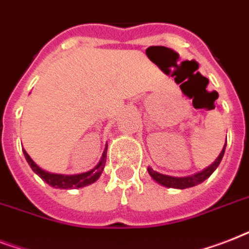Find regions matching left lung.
Segmentation results:
<instances>
[{"label":"left lung","instance_id":"left-lung-1","mask_svg":"<svg viewBox=\"0 0 249 249\" xmlns=\"http://www.w3.org/2000/svg\"><path fill=\"white\" fill-rule=\"evenodd\" d=\"M225 147H226V143H225L224 148H222V151L218 155L216 160H214V163L211 164V165L207 168V169L201 170L199 173L193 174V176H187V177H172V176H166V174H161L158 173L155 170L152 169L148 166V173L154 179H155L158 183L160 185L165 186V187H173V189H187V187H193V186H196L199 183H201L203 181H205L207 178L211 176V174L216 170V168L220 165L221 160H222V156L225 154Z\"/></svg>","mask_w":249,"mask_h":249}]
</instances>
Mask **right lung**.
<instances>
[{
	"instance_id": "right-lung-1",
	"label": "right lung",
	"mask_w": 249,
	"mask_h": 249,
	"mask_svg": "<svg viewBox=\"0 0 249 249\" xmlns=\"http://www.w3.org/2000/svg\"><path fill=\"white\" fill-rule=\"evenodd\" d=\"M25 156V160L27 163L29 164V166L32 168V170L36 174H38L42 179H44L46 183H49L55 189H80V187H84V186L91 185L94 182L97 181L98 178L101 177L102 172H103V168L106 165V156H107V146H106L105 151L102 154L101 161L97 164V166L94 169L89 170V172H85V173L80 174H70V176H66V174H56V173H50V172H46V170L41 169L40 166L37 165L31 156L25 152V150H23Z\"/></svg>"
}]
</instances>
